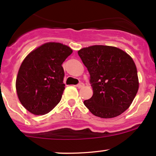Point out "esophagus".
<instances>
[{"label":"esophagus","mask_w":156,"mask_h":156,"mask_svg":"<svg viewBox=\"0 0 156 156\" xmlns=\"http://www.w3.org/2000/svg\"><path fill=\"white\" fill-rule=\"evenodd\" d=\"M83 86H84V83H80L79 84L76 85V87L79 88V89H80V88H83Z\"/></svg>","instance_id":"1"}]
</instances>
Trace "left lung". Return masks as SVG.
Masks as SVG:
<instances>
[{"instance_id": "obj_1", "label": "left lung", "mask_w": 156, "mask_h": 156, "mask_svg": "<svg viewBox=\"0 0 156 156\" xmlns=\"http://www.w3.org/2000/svg\"><path fill=\"white\" fill-rule=\"evenodd\" d=\"M90 74L93 95L84 104L93 115L109 119L125 112L137 94V67L131 56L119 48L95 46L78 51Z\"/></svg>"}]
</instances>
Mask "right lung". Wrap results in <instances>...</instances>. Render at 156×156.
I'll list each match as a JSON object with an SVG mask.
<instances>
[{"instance_id": "add662e5", "label": "right lung", "mask_w": 156, "mask_h": 156, "mask_svg": "<svg viewBox=\"0 0 156 156\" xmlns=\"http://www.w3.org/2000/svg\"><path fill=\"white\" fill-rule=\"evenodd\" d=\"M73 52L60 43H46L30 52L21 65L16 88L21 104L30 113L44 115L60 102L65 85L62 65Z\"/></svg>"}]
</instances>
